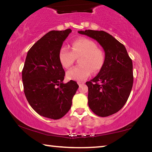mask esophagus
<instances>
[{
	"instance_id": "34e87169",
	"label": "esophagus",
	"mask_w": 152,
	"mask_h": 152,
	"mask_svg": "<svg viewBox=\"0 0 152 152\" xmlns=\"http://www.w3.org/2000/svg\"><path fill=\"white\" fill-rule=\"evenodd\" d=\"M78 84L79 86H80V87H81L82 85H83V84H84V82H78Z\"/></svg>"
}]
</instances>
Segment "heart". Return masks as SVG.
Masks as SVG:
<instances>
[{"instance_id":"b5f03b06","label":"heart","mask_w":152,"mask_h":152,"mask_svg":"<svg viewBox=\"0 0 152 152\" xmlns=\"http://www.w3.org/2000/svg\"><path fill=\"white\" fill-rule=\"evenodd\" d=\"M79 57L80 65L67 72L66 77L68 80L83 81L91 75L92 71L96 73L101 70L105 61L103 51L97 48L94 42L86 38L74 41L72 50L67 46H63L59 52V60L65 68L72 66L76 58Z\"/></svg>"}]
</instances>
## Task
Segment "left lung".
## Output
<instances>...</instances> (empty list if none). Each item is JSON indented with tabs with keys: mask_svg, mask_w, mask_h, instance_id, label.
Here are the masks:
<instances>
[{
	"mask_svg": "<svg viewBox=\"0 0 152 152\" xmlns=\"http://www.w3.org/2000/svg\"><path fill=\"white\" fill-rule=\"evenodd\" d=\"M95 39L104 49L105 61L98 75L86 82L88 106L99 117L115 114L124 106L133 83V63L126 48L103 31H79Z\"/></svg>",
	"mask_w": 152,
	"mask_h": 152,
	"instance_id": "left-lung-1",
	"label": "left lung"
}]
</instances>
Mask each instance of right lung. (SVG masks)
Listing matches in <instances>:
<instances>
[{
	"label": "right lung",
	"mask_w": 152,
	"mask_h": 152,
	"mask_svg": "<svg viewBox=\"0 0 152 152\" xmlns=\"http://www.w3.org/2000/svg\"><path fill=\"white\" fill-rule=\"evenodd\" d=\"M72 32L51 31L28 51L22 70L25 95L33 110L43 117L59 119L69 111L78 85L63 83L65 72L59 60L64 40Z\"/></svg>",
	"instance_id": "add662e5"
}]
</instances>
